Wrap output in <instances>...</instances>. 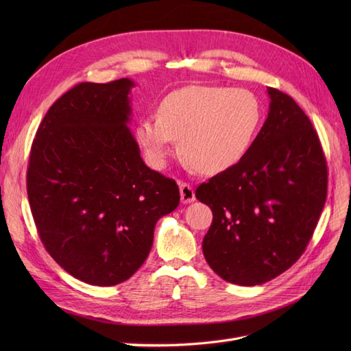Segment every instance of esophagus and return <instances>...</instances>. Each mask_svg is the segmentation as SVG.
<instances>
[{
  "label": "esophagus",
  "instance_id": "obj_1",
  "mask_svg": "<svg viewBox=\"0 0 351 351\" xmlns=\"http://www.w3.org/2000/svg\"><path fill=\"white\" fill-rule=\"evenodd\" d=\"M180 196H182L183 204H192V202L196 199L193 187L187 183L180 184Z\"/></svg>",
  "mask_w": 351,
  "mask_h": 351
}]
</instances>
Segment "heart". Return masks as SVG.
Returning <instances> with one entry per match:
<instances>
[{
  "label": "heart",
  "instance_id": "b5f03b06",
  "mask_svg": "<svg viewBox=\"0 0 351 351\" xmlns=\"http://www.w3.org/2000/svg\"><path fill=\"white\" fill-rule=\"evenodd\" d=\"M262 123V107L247 89L192 84L159 104L158 117H145L136 137L155 167L165 164L180 141L187 164L202 174H218L249 152Z\"/></svg>",
  "mask_w": 351,
  "mask_h": 351
}]
</instances>
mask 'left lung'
Wrapping results in <instances>:
<instances>
[{"label": "left lung", "instance_id": "obj_1", "mask_svg": "<svg viewBox=\"0 0 351 351\" xmlns=\"http://www.w3.org/2000/svg\"><path fill=\"white\" fill-rule=\"evenodd\" d=\"M267 92L268 117L249 152L196 189L214 214L202 241L206 262L246 287L274 280L302 256L326 199V161L309 117L289 95Z\"/></svg>", "mask_w": 351, "mask_h": 351}]
</instances>
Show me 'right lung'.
<instances>
[{
	"mask_svg": "<svg viewBox=\"0 0 351 351\" xmlns=\"http://www.w3.org/2000/svg\"><path fill=\"white\" fill-rule=\"evenodd\" d=\"M132 79L80 83L45 114L32 143L27 196L39 237L61 268L115 285L151 252L177 183L149 167L129 129Z\"/></svg>",
	"mask_w": 351,
	"mask_h": 351,
	"instance_id": "obj_1",
	"label": "right lung"
}]
</instances>
